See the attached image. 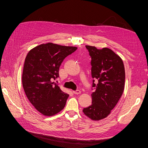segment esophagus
<instances>
[{
	"label": "esophagus",
	"instance_id": "34e87169",
	"mask_svg": "<svg viewBox=\"0 0 148 148\" xmlns=\"http://www.w3.org/2000/svg\"><path fill=\"white\" fill-rule=\"evenodd\" d=\"M73 94H80V93H81V91L80 90H74V91H73Z\"/></svg>",
	"mask_w": 148,
	"mask_h": 148
}]
</instances>
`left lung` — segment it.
<instances>
[{"mask_svg": "<svg viewBox=\"0 0 148 148\" xmlns=\"http://www.w3.org/2000/svg\"><path fill=\"white\" fill-rule=\"evenodd\" d=\"M91 57L92 87V104L84 108V114L93 121H99L109 115L118 103L124 90L125 73L122 59L111 49H98L86 45ZM95 80L97 84L94 83Z\"/></svg>", "mask_w": 148, "mask_h": 148, "instance_id": "obj_1", "label": "left lung"}]
</instances>
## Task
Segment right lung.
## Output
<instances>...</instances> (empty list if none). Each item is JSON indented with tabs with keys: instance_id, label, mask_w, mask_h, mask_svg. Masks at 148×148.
I'll list each match as a JSON object with an SVG mask.
<instances>
[{
	"instance_id": "1",
	"label": "right lung",
	"mask_w": 148,
	"mask_h": 148,
	"mask_svg": "<svg viewBox=\"0 0 148 148\" xmlns=\"http://www.w3.org/2000/svg\"><path fill=\"white\" fill-rule=\"evenodd\" d=\"M77 47L51 42L31 49L25 59L22 84L30 103L44 116H51L64 109L69 95L53 82L59 77L64 59Z\"/></svg>"
}]
</instances>
